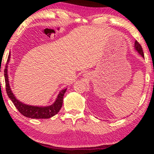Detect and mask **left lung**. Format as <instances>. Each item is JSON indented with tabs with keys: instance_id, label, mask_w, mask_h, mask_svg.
<instances>
[{
	"instance_id": "8db88e82",
	"label": "left lung",
	"mask_w": 154,
	"mask_h": 154,
	"mask_svg": "<svg viewBox=\"0 0 154 154\" xmlns=\"http://www.w3.org/2000/svg\"><path fill=\"white\" fill-rule=\"evenodd\" d=\"M135 50L137 51V52H138L139 54L143 56V57H144V54H143V51L142 47H141L140 44L137 41V40L135 42Z\"/></svg>"
}]
</instances>
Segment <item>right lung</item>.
<instances>
[{"label": "right lung", "instance_id": "obj_1", "mask_svg": "<svg viewBox=\"0 0 154 154\" xmlns=\"http://www.w3.org/2000/svg\"><path fill=\"white\" fill-rule=\"evenodd\" d=\"M9 60L10 54L8 55L6 69H5L4 71L6 90L8 98L11 100V101L14 104L15 107L18 109L19 112L26 117L32 118V119H48V118L52 117L56 114H58V112L62 106L63 95H64L65 92L66 91V88L60 91L57 98H56V101L52 105L48 106H35L26 105L25 103H23L16 98L14 95L11 90L8 76V63Z\"/></svg>", "mask_w": 154, "mask_h": 154}]
</instances>
